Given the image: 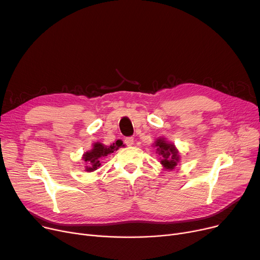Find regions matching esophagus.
I'll return each mask as SVG.
<instances>
[{
    "label": "esophagus",
    "instance_id": "1",
    "mask_svg": "<svg viewBox=\"0 0 260 260\" xmlns=\"http://www.w3.org/2000/svg\"><path fill=\"white\" fill-rule=\"evenodd\" d=\"M124 143L127 145V146H131L134 144V138L133 137H126L124 139Z\"/></svg>",
    "mask_w": 260,
    "mask_h": 260
}]
</instances>
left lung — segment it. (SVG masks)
Here are the masks:
<instances>
[{
	"instance_id": "left-lung-1",
	"label": "left lung",
	"mask_w": 260,
	"mask_h": 260,
	"mask_svg": "<svg viewBox=\"0 0 260 260\" xmlns=\"http://www.w3.org/2000/svg\"><path fill=\"white\" fill-rule=\"evenodd\" d=\"M156 146L158 147L157 151L161 156V165L166 169L173 170L179 160V155L176 147L173 144H169L168 142H166L165 138L157 140Z\"/></svg>"
}]
</instances>
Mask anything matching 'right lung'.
I'll return each instance as SVG.
<instances>
[{
	"mask_svg": "<svg viewBox=\"0 0 260 260\" xmlns=\"http://www.w3.org/2000/svg\"><path fill=\"white\" fill-rule=\"evenodd\" d=\"M122 145V141L118 140L116 143H113L111 146H104L101 143H94L93 147L90 152H87L84 154L83 159L85 162H87L86 171L87 172H93L97 170L101 166V160L103 157L114 153V151L118 149L119 146Z\"/></svg>",
	"mask_w": 260,
	"mask_h": 260,
	"instance_id": "obj_1",
	"label": "right lung"
}]
</instances>
